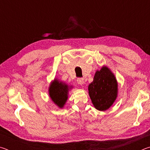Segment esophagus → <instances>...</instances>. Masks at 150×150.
I'll list each match as a JSON object with an SVG mask.
<instances>
[{"label": "esophagus", "instance_id": "34e87169", "mask_svg": "<svg viewBox=\"0 0 150 150\" xmlns=\"http://www.w3.org/2000/svg\"><path fill=\"white\" fill-rule=\"evenodd\" d=\"M77 81L79 85H83V83H84V79L83 78H78Z\"/></svg>", "mask_w": 150, "mask_h": 150}]
</instances>
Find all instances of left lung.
Wrapping results in <instances>:
<instances>
[{
  "label": "left lung",
  "instance_id": "left-lung-1",
  "mask_svg": "<svg viewBox=\"0 0 150 150\" xmlns=\"http://www.w3.org/2000/svg\"><path fill=\"white\" fill-rule=\"evenodd\" d=\"M88 94L93 106L100 111L108 110L118 96V82L115 75L104 65L97 70L93 81L88 85Z\"/></svg>",
  "mask_w": 150,
  "mask_h": 150
}]
</instances>
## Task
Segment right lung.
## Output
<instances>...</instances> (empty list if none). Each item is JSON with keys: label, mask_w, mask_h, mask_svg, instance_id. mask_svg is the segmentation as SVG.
Wrapping results in <instances>:
<instances>
[{"label": "right lung", "mask_w": 150, "mask_h": 150, "mask_svg": "<svg viewBox=\"0 0 150 150\" xmlns=\"http://www.w3.org/2000/svg\"><path fill=\"white\" fill-rule=\"evenodd\" d=\"M71 88L72 86H69L57 79H54L50 83L48 89L51 100L58 107L63 108L68 99L69 91Z\"/></svg>", "instance_id": "1"}]
</instances>
